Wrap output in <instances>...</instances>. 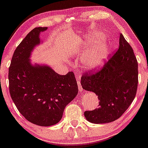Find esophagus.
I'll list each match as a JSON object with an SVG mask.
<instances>
[{"label":"esophagus","instance_id":"34e87169","mask_svg":"<svg viewBox=\"0 0 148 148\" xmlns=\"http://www.w3.org/2000/svg\"><path fill=\"white\" fill-rule=\"evenodd\" d=\"M77 84H78V89H79V91H83V88H82V87L81 84H80V82H79V79H77Z\"/></svg>","mask_w":148,"mask_h":148}]
</instances>
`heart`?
<instances>
[{
    "label": "heart",
    "mask_w": 148,
    "mask_h": 148,
    "mask_svg": "<svg viewBox=\"0 0 148 148\" xmlns=\"http://www.w3.org/2000/svg\"><path fill=\"white\" fill-rule=\"evenodd\" d=\"M90 49L86 52L87 47ZM76 51L73 53L84 55L82 62L84 68L90 71H94L104 64L109 55V46L104 40L102 32H95L88 37L86 41H81L76 44Z\"/></svg>",
    "instance_id": "1"
}]
</instances>
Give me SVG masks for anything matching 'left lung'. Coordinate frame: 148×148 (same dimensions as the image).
<instances>
[{
  "instance_id": "left-lung-1",
  "label": "left lung",
  "mask_w": 148,
  "mask_h": 148,
  "mask_svg": "<svg viewBox=\"0 0 148 148\" xmlns=\"http://www.w3.org/2000/svg\"><path fill=\"white\" fill-rule=\"evenodd\" d=\"M84 90L98 96L99 107L86 111L84 116L94 124L111 122L121 116L134 100L138 86V62L134 52L122 34L113 56L97 73L81 78Z\"/></svg>"
}]
</instances>
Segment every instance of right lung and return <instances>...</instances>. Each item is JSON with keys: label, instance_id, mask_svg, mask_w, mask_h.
<instances>
[{"label": "right lung", "instance_id": "right-lung-1", "mask_svg": "<svg viewBox=\"0 0 148 148\" xmlns=\"http://www.w3.org/2000/svg\"><path fill=\"white\" fill-rule=\"evenodd\" d=\"M47 29L35 27L26 35L14 52L8 75L10 95L16 108L26 120L40 126L57 124L78 93L73 72L61 75L48 65L31 62L33 49L42 43L40 33Z\"/></svg>", "mask_w": 148, "mask_h": 148}]
</instances>
